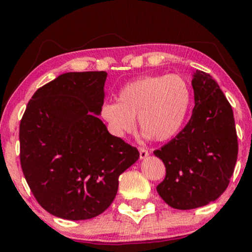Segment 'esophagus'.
<instances>
[{
  "mask_svg": "<svg viewBox=\"0 0 252 252\" xmlns=\"http://www.w3.org/2000/svg\"><path fill=\"white\" fill-rule=\"evenodd\" d=\"M138 152H140V158H141V160H144V158H146L147 156L149 155L148 150L144 149V148H138Z\"/></svg>",
  "mask_w": 252,
  "mask_h": 252,
  "instance_id": "34e87169",
  "label": "esophagus"
}]
</instances>
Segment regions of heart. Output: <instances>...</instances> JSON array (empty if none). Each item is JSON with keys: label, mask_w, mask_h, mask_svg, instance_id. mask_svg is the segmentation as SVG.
I'll list each match as a JSON object with an SVG mask.
<instances>
[{"label": "heart", "mask_w": 252, "mask_h": 252, "mask_svg": "<svg viewBox=\"0 0 252 252\" xmlns=\"http://www.w3.org/2000/svg\"><path fill=\"white\" fill-rule=\"evenodd\" d=\"M192 90L179 74H152L124 85L117 102H105L100 116L117 137L138 126L144 137L168 141L184 128L192 106Z\"/></svg>", "instance_id": "heart-1"}]
</instances>
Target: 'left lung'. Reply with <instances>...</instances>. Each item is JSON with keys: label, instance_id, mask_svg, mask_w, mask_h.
Instances as JSON below:
<instances>
[{"label": "left lung", "instance_id": "left-lung-1", "mask_svg": "<svg viewBox=\"0 0 252 252\" xmlns=\"http://www.w3.org/2000/svg\"><path fill=\"white\" fill-rule=\"evenodd\" d=\"M194 109L187 126L154 154L166 166L156 187L176 210H192L215 201L227 189L238 155L233 111L209 73H193Z\"/></svg>", "mask_w": 252, "mask_h": 252}]
</instances>
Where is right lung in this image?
<instances>
[{
    "label": "right lung",
    "mask_w": 252,
    "mask_h": 252,
    "mask_svg": "<svg viewBox=\"0 0 252 252\" xmlns=\"http://www.w3.org/2000/svg\"><path fill=\"white\" fill-rule=\"evenodd\" d=\"M104 71L67 72L37 89L20 123V161L28 186L51 215L85 220L114 201L118 178L140 153L98 118Z\"/></svg>",
    "instance_id": "right-lung-1"
}]
</instances>
